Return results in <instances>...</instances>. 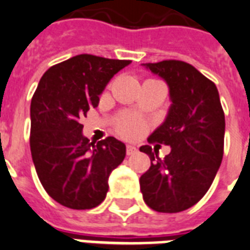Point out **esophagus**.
Listing matches in <instances>:
<instances>
[{"instance_id": "obj_1", "label": "esophagus", "mask_w": 250, "mask_h": 250, "mask_svg": "<svg viewBox=\"0 0 250 250\" xmlns=\"http://www.w3.org/2000/svg\"><path fill=\"white\" fill-rule=\"evenodd\" d=\"M125 152H127V155L131 156V155H135L136 152H138V148L133 146H127V148H125Z\"/></svg>"}]
</instances>
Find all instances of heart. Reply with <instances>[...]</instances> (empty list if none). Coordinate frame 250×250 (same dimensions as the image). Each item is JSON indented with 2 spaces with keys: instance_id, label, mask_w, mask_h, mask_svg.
Listing matches in <instances>:
<instances>
[{
  "instance_id": "heart-1",
  "label": "heart",
  "mask_w": 250,
  "mask_h": 250,
  "mask_svg": "<svg viewBox=\"0 0 250 250\" xmlns=\"http://www.w3.org/2000/svg\"><path fill=\"white\" fill-rule=\"evenodd\" d=\"M118 132L125 136V138H135L143 132L144 129V122L133 117H123L118 122Z\"/></svg>"
}]
</instances>
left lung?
<instances>
[{
    "label": "left lung",
    "mask_w": 250,
    "mask_h": 250,
    "mask_svg": "<svg viewBox=\"0 0 250 250\" xmlns=\"http://www.w3.org/2000/svg\"><path fill=\"white\" fill-rule=\"evenodd\" d=\"M169 86L170 108L148 138L171 148L159 159L150 146L140 150L150 167L140 177L143 198L157 212L174 214L190 208L207 193L222 164L226 119L215 83L180 60L143 64Z\"/></svg>",
    "instance_id": "8db88e82"
}]
</instances>
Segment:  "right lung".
I'll return each instance as SVG.
<instances>
[{"mask_svg":"<svg viewBox=\"0 0 250 250\" xmlns=\"http://www.w3.org/2000/svg\"><path fill=\"white\" fill-rule=\"evenodd\" d=\"M129 62L77 55L51 66L32 95V161L49 197L68 208L101 205L110 173L125 160L123 143L112 136L90 143L83 135L80 119L98 106L108 81Z\"/></svg>","mask_w":250,"mask_h":250,"instance_id":"1","label":"right lung"}]
</instances>
